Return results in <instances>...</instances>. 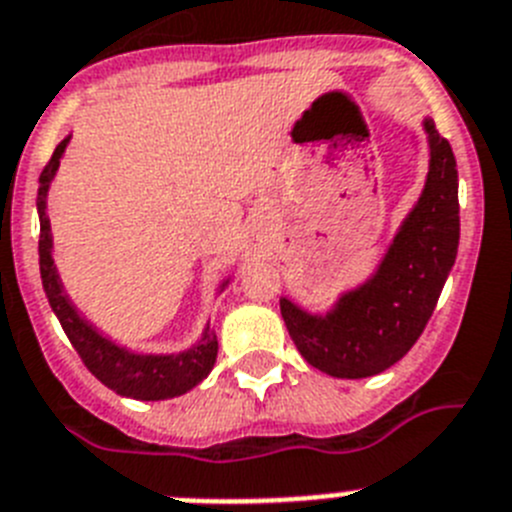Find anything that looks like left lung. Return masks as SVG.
<instances>
[{"label": "left lung", "mask_w": 512, "mask_h": 512, "mask_svg": "<svg viewBox=\"0 0 512 512\" xmlns=\"http://www.w3.org/2000/svg\"><path fill=\"white\" fill-rule=\"evenodd\" d=\"M430 172L371 281L345 293L327 317L281 299L283 322L304 361L337 379H366L404 358L422 335L459 250L456 157L425 121Z\"/></svg>", "instance_id": "8db88e82"}]
</instances>
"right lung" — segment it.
<instances>
[{
    "label": "right lung",
    "mask_w": 512,
    "mask_h": 512,
    "mask_svg": "<svg viewBox=\"0 0 512 512\" xmlns=\"http://www.w3.org/2000/svg\"><path fill=\"white\" fill-rule=\"evenodd\" d=\"M69 139L61 141L53 149L51 159L43 167L41 177H38V216H41V239H38V255H41V278L43 291L48 296L53 314L59 317L61 327H64L66 337L79 353L82 363L90 368L95 379L113 389L115 394L131 399H144V402H157V399L180 397L185 391L193 389L195 384H201L211 373L213 363H216V353H219V342L216 335L206 327L201 342L195 348L185 350L177 355H133L128 350L118 348L115 342L105 340L97 330H92L90 324L84 322L77 314V309L66 299L64 288H61L59 273L53 265L51 257V224L46 216V193L48 182L53 180L56 170H59L61 154H64Z\"/></svg>",
    "instance_id": "add662e5"
}]
</instances>
